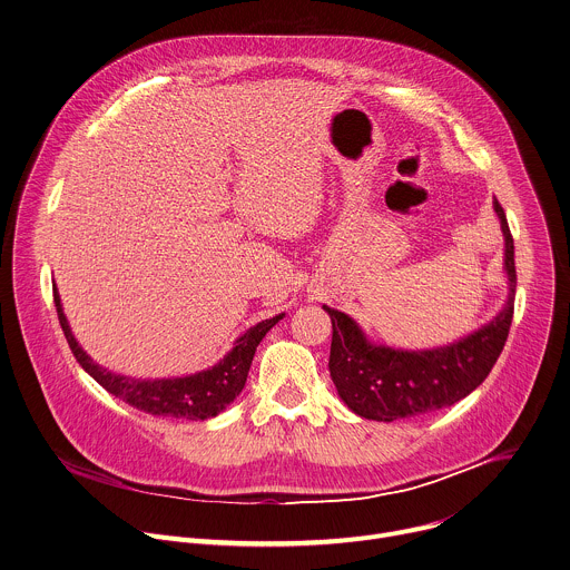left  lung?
I'll use <instances>...</instances> for the list:
<instances>
[{"label":"left lung","instance_id":"1","mask_svg":"<svg viewBox=\"0 0 570 570\" xmlns=\"http://www.w3.org/2000/svg\"><path fill=\"white\" fill-rule=\"evenodd\" d=\"M504 233L509 299L504 308L471 335L438 348L402 351L368 342L353 317L324 306L333 322L328 371L344 404L360 417L395 422L433 413L471 395L495 366L515 308V246L500 202H493Z\"/></svg>","mask_w":570,"mask_h":570}]
</instances>
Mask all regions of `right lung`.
Instances as JSON below:
<instances>
[{"mask_svg":"<svg viewBox=\"0 0 570 570\" xmlns=\"http://www.w3.org/2000/svg\"><path fill=\"white\" fill-rule=\"evenodd\" d=\"M52 297L61 331L75 360L99 386L137 411L177 420H208L222 413L242 393L259 342L284 317L282 313L250 326L242 337L235 340V346L228 351V355H224V360H219L208 371L173 380H135L110 373L108 368L95 364L70 333L57 288H52Z\"/></svg>","mask_w":570,"mask_h":570,"instance_id":"add662e5","label":"right lung"}]
</instances>
